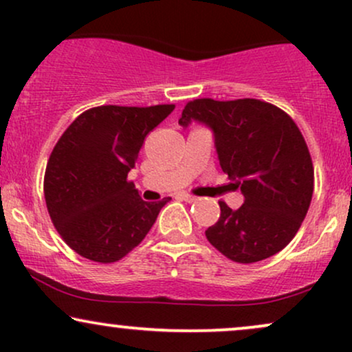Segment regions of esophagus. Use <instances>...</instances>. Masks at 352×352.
Segmentation results:
<instances>
[{
    "label": "esophagus",
    "mask_w": 352,
    "mask_h": 352,
    "mask_svg": "<svg viewBox=\"0 0 352 352\" xmlns=\"http://www.w3.org/2000/svg\"><path fill=\"white\" fill-rule=\"evenodd\" d=\"M182 200H185V201H195L197 200V197H193V195H190V193H182Z\"/></svg>",
    "instance_id": "obj_1"
}]
</instances>
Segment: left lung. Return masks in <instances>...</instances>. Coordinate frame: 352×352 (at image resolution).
Here are the masks:
<instances>
[{"label":"left lung","instance_id":"1","mask_svg":"<svg viewBox=\"0 0 352 352\" xmlns=\"http://www.w3.org/2000/svg\"><path fill=\"white\" fill-rule=\"evenodd\" d=\"M208 125L221 170L243 193L232 210L220 201V218L205 235L236 263H254L281 252L300 230L314 188L311 155L294 120L258 99H195L179 124Z\"/></svg>","mask_w":352,"mask_h":352}]
</instances>
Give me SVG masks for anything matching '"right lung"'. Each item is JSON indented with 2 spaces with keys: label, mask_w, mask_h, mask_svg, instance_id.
<instances>
[{
  "label": "right lung",
  "mask_w": 352,
  "mask_h": 352,
  "mask_svg": "<svg viewBox=\"0 0 352 352\" xmlns=\"http://www.w3.org/2000/svg\"><path fill=\"white\" fill-rule=\"evenodd\" d=\"M173 109L94 107L60 135L47 160L44 199L59 235L80 256L99 263L124 258L170 200L144 201L127 173L145 137Z\"/></svg>",
  "instance_id": "right-lung-1"
}]
</instances>
